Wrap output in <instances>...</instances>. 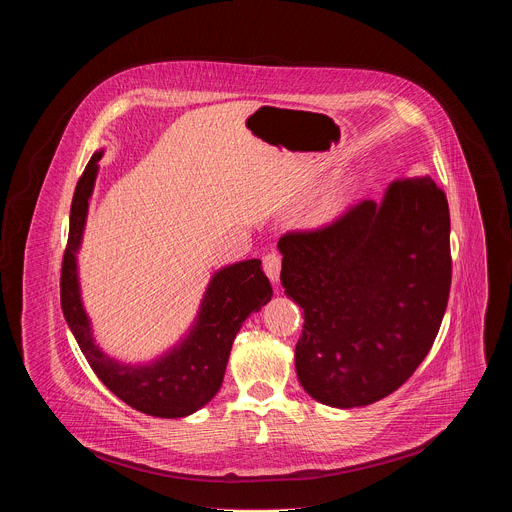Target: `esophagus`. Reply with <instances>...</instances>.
<instances>
[{
  "label": "esophagus",
  "instance_id": "obj_1",
  "mask_svg": "<svg viewBox=\"0 0 512 512\" xmlns=\"http://www.w3.org/2000/svg\"><path fill=\"white\" fill-rule=\"evenodd\" d=\"M263 269H265L267 277L273 283H277L279 281V271H281V257H279V253H267L263 257Z\"/></svg>",
  "mask_w": 512,
  "mask_h": 512
}]
</instances>
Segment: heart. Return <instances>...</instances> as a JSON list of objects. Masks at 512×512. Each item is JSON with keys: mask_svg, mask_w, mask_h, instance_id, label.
I'll list each match as a JSON object with an SVG mask.
<instances>
[{"mask_svg": "<svg viewBox=\"0 0 512 512\" xmlns=\"http://www.w3.org/2000/svg\"><path fill=\"white\" fill-rule=\"evenodd\" d=\"M336 208V198L334 196H324L316 208H314V218L316 221H324V218H328Z\"/></svg>", "mask_w": 512, "mask_h": 512, "instance_id": "heart-1", "label": "heart"}]
</instances>
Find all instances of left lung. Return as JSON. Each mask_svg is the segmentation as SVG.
I'll return each mask as SVG.
<instances>
[{
  "mask_svg": "<svg viewBox=\"0 0 512 512\" xmlns=\"http://www.w3.org/2000/svg\"><path fill=\"white\" fill-rule=\"evenodd\" d=\"M285 296L304 310L296 371L350 409L397 391L427 356L452 285L450 208L429 176L395 180L316 231L285 233Z\"/></svg>",
  "mask_w": 512,
  "mask_h": 512,
  "instance_id": "8db88e82",
  "label": "left lung"
}]
</instances>
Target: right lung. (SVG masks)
<instances>
[{
    "instance_id": "obj_1",
    "label": "right lung",
    "mask_w": 512,
    "mask_h": 512,
    "mask_svg": "<svg viewBox=\"0 0 512 512\" xmlns=\"http://www.w3.org/2000/svg\"><path fill=\"white\" fill-rule=\"evenodd\" d=\"M101 156L103 150L89 160L70 204L68 243L60 273L62 314L91 369L113 395L154 417H186L221 389L237 332L253 312L271 300L273 289L259 259L233 263L212 275L190 334L164 356L148 364H125L105 354L95 344L77 273V253Z\"/></svg>"
}]
</instances>
